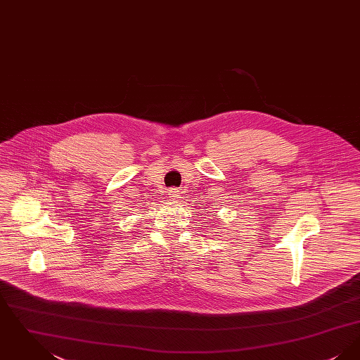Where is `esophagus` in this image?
Instances as JSON below:
<instances>
[{"label": "esophagus", "instance_id": "1", "mask_svg": "<svg viewBox=\"0 0 360 360\" xmlns=\"http://www.w3.org/2000/svg\"><path fill=\"white\" fill-rule=\"evenodd\" d=\"M169 197H170L172 200L179 198V190L176 188H170V190H169Z\"/></svg>", "mask_w": 360, "mask_h": 360}]
</instances>
